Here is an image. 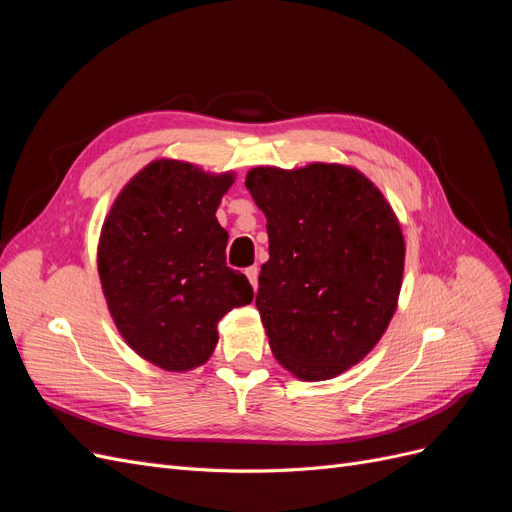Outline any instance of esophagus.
<instances>
[{
	"label": "esophagus",
	"mask_w": 512,
	"mask_h": 512,
	"mask_svg": "<svg viewBox=\"0 0 512 512\" xmlns=\"http://www.w3.org/2000/svg\"><path fill=\"white\" fill-rule=\"evenodd\" d=\"M245 277H247V280H250L252 288H254V290H258V267L245 269Z\"/></svg>",
	"instance_id": "34e87169"
}]
</instances>
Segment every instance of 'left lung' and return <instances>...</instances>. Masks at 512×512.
<instances>
[{"mask_svg": "<svg viewBox=\"0 0 512 512\" xmlns=\"http://www.w3.org/2000/svg\"><path fill=\"white\" fill-rule=\"evenodd\" d=\"M245 188L267 218L256 307L271 352L303 382L344 374L376 348L397 309L406 241L359 168L254 166Z\"/></svg>", "mask_w": 512, "mask_h": 512, "instance_id": "obj_1", "label": "left lung"}]
</instances>
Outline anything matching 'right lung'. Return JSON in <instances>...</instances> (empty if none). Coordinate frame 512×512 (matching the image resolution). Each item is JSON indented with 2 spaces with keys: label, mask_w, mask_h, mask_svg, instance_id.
Listing matches in <instances>:
<instances>
[{
  "label": "right lung",
  "mask_w": 512,
  "mask_h": 512,
  "mask_svg": "<svg viewBox=\"0 0 512 512\" xmlns=\"http://www.w3.org/2000/svg\"><path fill=\"white\" fill-rule=\"evenodd\" d=\"M235 170L158 158L123 185L98 239V275L119 335L141 359L183 374L209 361L218 322L254 299L226 267L222 196Z\"/></svg>",
  "instance_id": "obj_1"
}]
</instances>
